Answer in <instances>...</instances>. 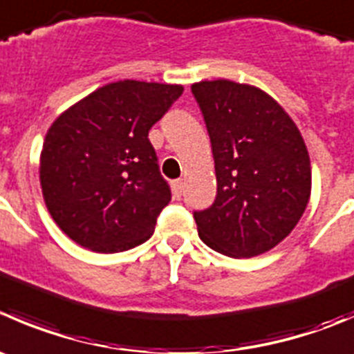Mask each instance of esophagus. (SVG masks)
<instances>
[{
	"mask_svg": "<svg viewBox=\"0 0 354 354\" xmlns=\"http://www.w3.org/2000/svg\"><path fill=\"white\" fill-rule=\"evenodd\" d=\"M171 187H173L174 198H180L181 197V192H183V181H181V180H174Z\"/></svg>",
	"mask_w": 354,
	"mask_h": 354,
	"instance_id": "1",
	"label": "esophagus"
}]
</instances>
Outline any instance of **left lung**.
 <instances>
[{
  "label": "left lung",
  "mask_w": 354,
  "mask_h": 354,
  "mask_svg": "<svg viewBox=\"0 0 354 354\" xmlns=\"http://www.w3.org/2000/svg\"><path fill=\"white\" fill-rule=\"evenodd\" d=\"M214 157L218 194L195 211L198 236L230 257L273 249L294 230L311 194L299 129L270 95L218 79L192 84Z\"/></svg>",
  "instance_id": "left-lung-1"
}]
</instances>
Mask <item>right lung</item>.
<instances>
[{
    "instance_id": "add662e5",
    "label": "right lung",
    "mask_w": 354,
    "mask_h": 354,
    "mask_svg": "<svg viewBox=\"0 0 354 354\" xmlns=\"http://www.w3.org/2000/svg\"><path fill=\"white\" fill-rule=\"evenodd\" d=\"M181 93L180 84L111 82L48 129L39 166L43 197L75 243L112 254L150 239L171 188L149 131Z\"/></svg>"
}]
</instances>
